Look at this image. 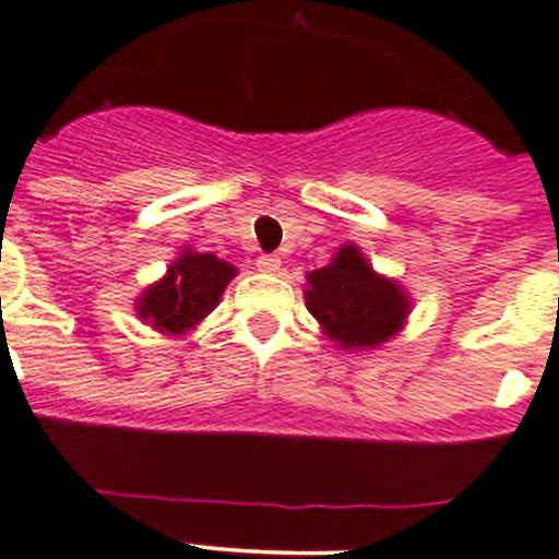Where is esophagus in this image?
<instances>
[{
	"instance_id": "1",
	"label": "esophagus",
	"mask_w": 559,
	"mask_h": 559,
	"mask_svg": "<svg viewBox=\"0 0 559 559\" xmlns=\"http://www.w3.org/2000/svg\"><path fill=\"white\" fill-rule=\"evenodd\" d=\"M257 267L262 270V273L273 275V273H278V270H281V259L278 257H270V253H267V257H259L257 259Z\"/></svg>"
}]
</instances>
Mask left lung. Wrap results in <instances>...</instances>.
<instances>
[{
    "mask_svg": "<svg viewBox=\"0 0 559 559\" xmlns=\"http://www.w3.org/2000/svg\"><path fill=\"white\" fill-rule=\"evenodd\" d=\"M306 286L308 311L341 349H377L409 317L401 284L373 273L357 246L338 248L328 267L306 275Z\"/></svg>",
    "mask_w": 559,
    "mask_h": 559,
    "instance_id": "obj_1",
    "label": "left lung"
}]
</instances>
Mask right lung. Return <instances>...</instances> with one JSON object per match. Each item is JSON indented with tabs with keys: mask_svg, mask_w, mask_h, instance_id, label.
<instances>
[{
	"mask_svg": "<svg viewBox=\"0 0 559 559\" xmlns=\"http://www.w3.org/2000/svg\"><path fill=\"white\" fill-rule=\"evenodd\" d=\"M237 275L235 264L213 253L182 251L166 275L144 289L135 302L139 319L166 335H182L197 328L221 302V295Z\"/></svg>",
	"mask_w": 559,
	"mask_h": 559,
	"instance_id": "obj_1",
	"label": "right lung"
}]
</instances>
